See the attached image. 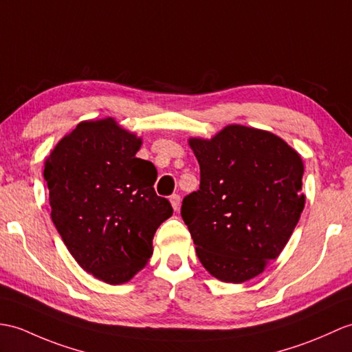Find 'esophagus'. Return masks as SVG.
<instances>
[{
	"label": "esophagus",
	"instance_id": "obj_1",
	"mask_svg": "<svg viewBox=\"0 0 352 352\" xmlns=\"http://www.w3.org/2000/svg\"><path fill=\"white\" fill-rule=\"evenodd\" d=\"M179 201H182V198H179V195H178V193L170 195V204H173L174 210H178V207H179Z\"/></svg>",
	"mask_w": 352,
	"mask_h": 352
}]
</instances>
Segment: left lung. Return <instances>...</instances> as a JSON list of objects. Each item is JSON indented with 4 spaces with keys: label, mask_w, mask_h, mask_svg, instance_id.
<instances>
[{
    "label": "left lung",
    "mask_w": 352,
    "mask_h": 352,
    "mask_svg": "<svg viewBox=\"0 0 352 352\" xmlns=\"http://www.w3.org/2000/svg\"><path fill=\"white\" fill-rule=\"evenodd\" d=\"M190 146L201 182L182 217L196 255L219 280L246 282L279 256L298 222L303 162L280 138L239 124Z\"/></svg>",
    "instance_id": "8db88e82"
}]
</instances>
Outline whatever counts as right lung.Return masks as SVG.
Wrapping results in <instances>:
<instances>
[{
    "mask_svg": "<svg viewBox=\"0 0 352 352\" xmlns=\"http://www.w3.org/2000/svg\"><path fill=\"white\" fill-rule=\"evenodd\" d=\"M139 146L112 118L84 121L45 163L56 231L87 273L111 285L148 263L154 232L174 213L153 187L156 168L135 156Z\"/></svg>",
    "mask_w": 352,
    "mask_h": 352,
    "instance_id": "add662e5",
    "label": "right lung"
}]
</instances>
